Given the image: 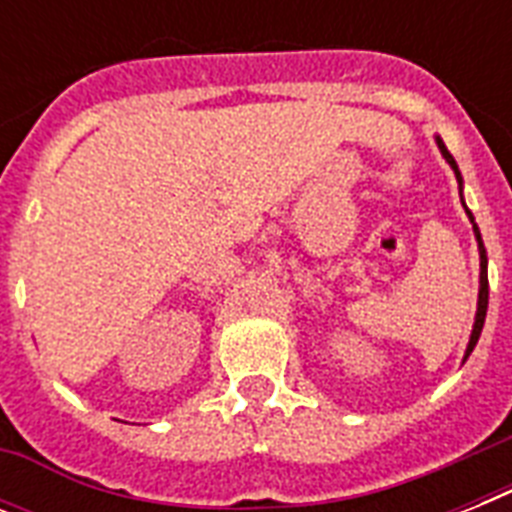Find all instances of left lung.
Wrapping results in <instances>:
<instances>
[{"label":"left lung","instance_id":"obj_1","mask_svg":"<svg viewBox=\"0 0 512 512\" xmlns=\"http://www.w3.org/2000/svg\"><path fill=\"white\" fill-rule=\"evenodd\" d=\"M436 146L438 151H441V156L446 159V164L454 170V177H457V183H460V199H462V175H460V167H457V162H454V156L446 151L444 140L438 138L436 135ZM462 207H465V199H462ZM465 212H468L470 223H473V233H476V241H478V257H481V276H478V308H476V321H473V332H470V340H468V348H465V358L462 361H468V356L473 353V348H476L478 337H481V329H484V321H486V308H489V273H486V268H489V260H486V249H484V239H481V231H478L476 225V217H473V212H470L468 207H465Z\"/></svg>","mask_w":512,"mask_h":512}]
</instances>
